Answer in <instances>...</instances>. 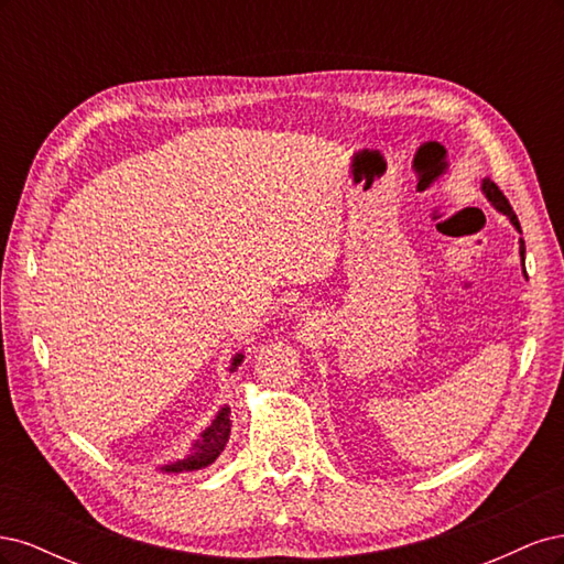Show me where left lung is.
Wrapping results in <instances>:
<instances>
[{
  "label": "left lung",
  "instance_id": "1",
  "mask_svg": "<svg viewBox=\"0 0 564 564\" xmlns=\"http://www.w3.org/2000/svg\"><path fill=\"white\" fill-rule=\"evenodd\" d=\"M482 193H485V197L491 202V207L497 209V212H501L503 216H508V220H510V224H513V228H516L518 232H522V230H520V220H518L513 207H510V204H508L506 195L499 191V185L494 183V181H489V178H482ZM520 259H522V268H524V240H522V237H520ZM522 272H524V270H522ZM524 275H527V272H524Z\"/></svg>",
  "mask_w": 564,
  "mask_h": 564
}]
</instances>
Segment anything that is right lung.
Here are the masks:
<instances>
[{"label":"right lung","mask_w":564,"mask_h":564,"mask_svg":"<svg viewBox=\"0 0 564 564\" xmlns=\"http://www.w3.org/2000/svg\"><path fill=\"white\" fill-rule=\"evenodd\" d=\"M242 360H245L242 352H237V355L232 357L230 373L237 371V367L242 365ZM230 429H232V423H230V406L224 404V406L218 409V414L214 416V421H212V423L207 425V429H204V431L199 433V437L193 442L191 454H187V456L181 458V460H174V464L160 466V470H162V473H174V475H176V473H193V470H202V468L212 466L214 460L220 456V452L226 449L228 437H230Z\"/></svg>","instance_id":"obj_1"}]
</instances>
